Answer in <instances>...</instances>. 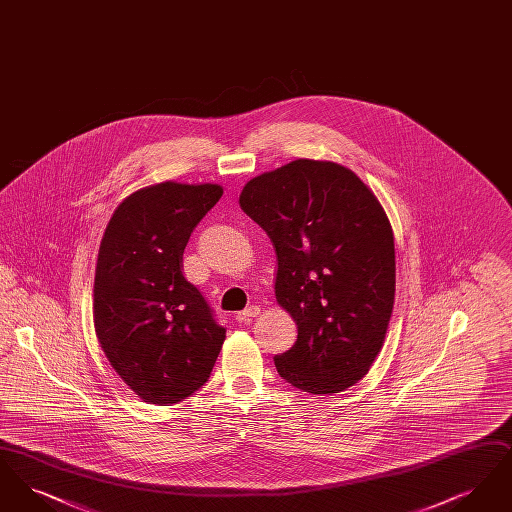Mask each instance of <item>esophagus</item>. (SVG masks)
I'll return each mask as SVG.
<instances>
[{
	"instance_id": "1",
	"label": "esophagus",
	"mask_w": 512,
	"mask_h": 512,
	"mask_svg": "<svg viewBox=\"0 0 512 512\" xmlns=\"http://www.w3.org/2000/svg\"><path fill=\"white\" fill-rule=\"evenodd\" d=\"M261 313V309H259V305H249L247 309H244L242 313H238L236 315V320L240 322V324H249L253 318L257 317Z\"/></svg>"
}]
</instances>
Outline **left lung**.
<instances>
[{
	"mask_svg": "<svg viewBox=\"0 0 512 512\" xmlns=\"http://www.w3.org/2000/svg\"><path fill=\"white\" fill-rule=\"evenodd\" d=\"M240 207L276 249V301L297 324L292 349L274 357L278 374L313 395L357 384L384 345L395 297L384 207L355 172L313 159L251 178Z\"/></svg>",
	"mask_w": 512,
	"mask_h": 512,
	"instance_id": "8db88e82",
	"label": "left lung"
}]
</instances>
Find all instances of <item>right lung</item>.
Segmentation results:
<instances>
[{
	"label": "right lung",
	"mask_w": 512,
	"mask_h": 512,
	"mask_svg": "<svg viewBox=\"0 0 512 512\" xmlns=\"http://www.w3.org/2000/svg\"><path fill=\"white\" fill-rule=\"evenodd\" d=\"M219 184L163 182L128 195L101 238L94 326L124 384L147 403L172 405L199 390L226 330L184 278L182 255Z\"/></svg>",
	"instance_id": "1"
}]
</instances>
